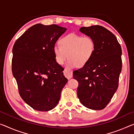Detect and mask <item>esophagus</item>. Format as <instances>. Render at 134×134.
<instances>
[{"label":"esophagus","mask_w":134,"mask_h":134,"mask_svg":"<svg viewBox=\"0 0 134 134\" xmlns=\"http://www.w3.org/2000/svg\"><path fill=\"white\" fill-rule=\"evenodd\" d=\"M63 73H64V75L68 79H71L72 77V72L71 71H69V70H67V69H65L64 72H63Z\"/></svg>","instance_id":"1"}]
</instances>
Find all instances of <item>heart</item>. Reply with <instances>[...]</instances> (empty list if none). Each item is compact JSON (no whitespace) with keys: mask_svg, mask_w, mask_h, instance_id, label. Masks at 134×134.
I'll return each instance as SVG.
<instances>
[{"mask_svg":"<svg viewBox=\"0 0 134 134\" xmlns=\"http://www.w3.org/2000/svg\"><path fill=\"white\" fill-rule=\"evenodd\" d=\"M59 45H55L53 52L55 60L59 65H63L66 60H69L66 68L72 69L83 67L92 59L96 50V44L90 36H83L75 34L67 35L59 40Z\"/></svg>","mask_w":134,"mask_h":134,"instance_id":"obj_1","label":"heart"}]
</instances>
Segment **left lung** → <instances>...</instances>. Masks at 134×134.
I'll return each instance as SVG.
<instances>
[{"label":"left lung","mask_w":134,"mask_h":134,"mask_svg":"<svg viewBox=\"0 0 134 134\" xmlns=\"http://www.w3.org/2000/svg\"><path fill=\"white\" fill-rule=\"evenodd\" d=\"M80 31L93 39L96 50L87 65L74 71V79L79 82L77 96L84 107L100 110L118 88L122 48L116 36L101 26L82 27Z\"/></svg>","instance_id":"8db88e82"}]
</instances>
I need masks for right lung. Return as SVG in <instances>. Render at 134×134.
I'll use <instances>...</instances> for the list:
<instances>
[{
	"instance_id": "add662e5",
	"label": "right lung",
	"mask_w": 134,
	"mask_h": 134,
	"mask_svg": "<svg viewBox=\"0 0 134 134\" xmlns=\"http://www.w3.org/2000/svg\"><path fill=\"white\" fill-rule=\"evenodd\" d=\"M66 30L57 24H36L14 45L12 74L21 98L35 110L55 108L68 81L53 52L55 42Z\"/></svg>"
}]
</instances>
